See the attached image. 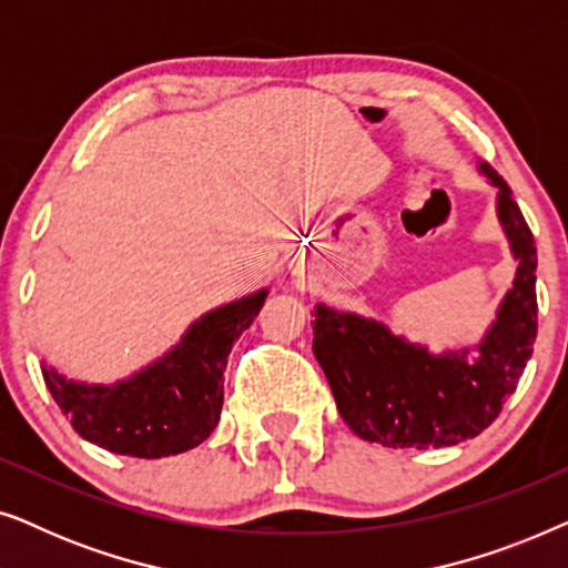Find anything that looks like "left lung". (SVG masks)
<instances>
[{
  "instance_id": "left-lung-1",
  "label": "left lung",
  "mask_w": 568,
  "mask_h": 568,
  "mask_svg": "<svg viewBox=\"0 0 568 568\" xmlns=\"http://www.w3.org/2000/svg\"><path fill=\"white\" fill-rule=\"evenodd\" d=\"M478 168L496 189V216L519 266L476 346L432 354L385 323L315 305V359L356 437L393 449L453 447L478 437L499 416L532 356L538 251L507 181L486 162Z\"/></svg>"
}]
</instances>
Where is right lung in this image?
I'll return each mask as SVG.
<instances>
[{
	"mask_svg": "<svg viewBox=\"0 0 568 568\" xmlns=\"http://www.w3.org/2000/svg\"><path fill=\"white\" fill-rule=\"evenodd\" d=\"M268 290L209 310L158 362L113 385H88L43 364L53 400L74 432L115 455L158 457L199 447L220 424L232 344L251 328Z\"/></svg>",
	"mask_w": 568,
	"mask_h": 568,
	"instance_id": "add662e5",
	"label": "right lung"
}]
</instances>
